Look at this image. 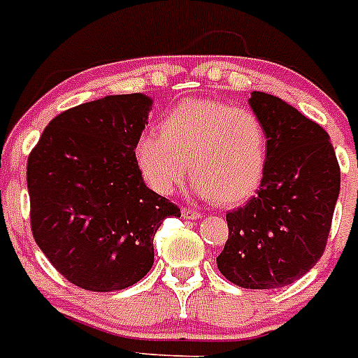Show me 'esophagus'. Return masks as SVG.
<instances>
[{"label":"esophagus","instance_id":"34e87169","mask_svg":"<svg viewBox=\"0 0 358 358\" xmlns=\"http://www.w3.org/2000/svg\"><path fill=\"white\" fill-rule=\"evenodd\" d=\"M182 217H184L185 220H196V219H200V213L199 211H194V209L184 208L182 209Z\"/></svg>","mask_w":358,"mask_h":358}]
</instances>
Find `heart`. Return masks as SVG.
Segmentation results:
<instances>
[{
	"mask_svg": "<svg viewBox=\"0 0 358 358\" xmlns=\"http://www.w3.org/2000/svg\"><path fill=\"white\" fill-rule=\"evenodd\" d=\"M134 152L139 173L156 193H174L191 169L200 199L237 204L263 180L266 132L250 110L189 99L165 115L162 132L141 134Z\"/></svg>",
	"mask_w": 358,
	"mask_h": 358,
	"instance_id": "b5f03b06",
	"label": "heart"
}]
</instances>
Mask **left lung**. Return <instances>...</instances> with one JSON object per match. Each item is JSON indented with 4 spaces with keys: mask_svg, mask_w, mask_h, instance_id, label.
<instances>
[{
    "mask_svg": "<svg viewBox=\"0 0 358 358\" xmlns=\"http://www.w3.org/2000/svg\"><path fill=\"white\" fill-rule=\"evenodd\" d=\"M248 104L266 132V165L257 194L226 215L217 266L243 289H280L324 254L340 167L329 134L283 99L252 92Z\"/></svg>",
    "mask_w": 358,
    "mask_h": 358,
    "instance_id": "1",
    "label": "left lung"
}]
</instances>
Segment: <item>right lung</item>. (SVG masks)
Returning <instances> with one entry per match:
<instances>
[{
    "label": "right lung",
    "mask_w": 358,
    "mask_h": 358,
    "mask_svg": "<svg viewBox=\"0 0 358 358\" xmlns=\"http://www.w3.org/2000/svg\"><path fill=\"white\" fill-rule=\"evenodd\" d=\"M145 94L106 95L58 113L27 162L31 228L55 268L80 289L123 290L154 263V234L174 206L145 185L136 143Z\"/></svg>",
    "instance_id": "obj_1"
}]
</instances>
